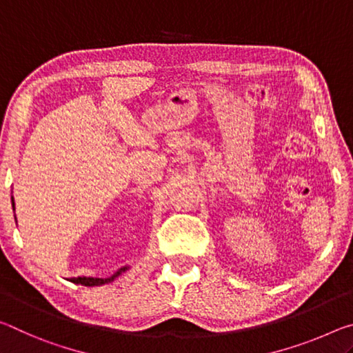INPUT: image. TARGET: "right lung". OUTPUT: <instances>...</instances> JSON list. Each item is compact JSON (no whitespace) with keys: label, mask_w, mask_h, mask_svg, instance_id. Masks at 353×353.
<instances>
[{"label":"right lung","mask_w":353,"mask_h":353,"mask_svg":"<svg viewBox=\"0 0 353 353\" xmlns=\"http://www.w3.org/2000/svg\"><path fill=\"white\" fill-rule=\"evenodd\" d=\"M12 206H14V210H15L14 199H12ZM126 269H128V268L119 269L117 272L109 276V279H92V276H78V279H70V281L77 283V285H83V286H101V285H106V283H111L115 279V276H119L120 274L125 272Z\"/></svg>","instance_id":"obj_1"}]
</instances>
